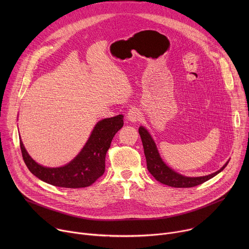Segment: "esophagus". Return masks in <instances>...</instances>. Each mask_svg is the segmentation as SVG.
<instances>
[{"instance_id": "34e87169", "label": "esophagus", "mask_w": 249, "mask_h": 249, "mask_svg": "<svg viewBox=\"0 0 249 249\" xmlns=\"http://www.w3.org/2000/svg\"><path fill=\"white\" fill-rule=\"evenodd\" d=\"M141 118V112L139 109L137 108H131L129 109L128 113H127V119L133 123L139 121Z\"/></svg>"}]
</instances>
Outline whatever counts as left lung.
<instances>
[{
  "instance_id": "obj_1",
  "label": "left lung",
  "mask_w": 249,
  "mask_h": 249,
  "mask_svg": "<svg viewBox=\"0 0 249 249\" xmlns=\"http://www.w3.org/2000/svg\"><path fill=\"white\" fill-rule=\"evenodd\" d=\"M139 134L142 139V143H143L148 170L158 181L171 187L188 188V187H194L199 184H202L207 180L213 178V177L216 176L218 173H220L228 165L230 161L228 160L225 163V165L221 167V169L209 175L198 176V177L184 176L178 172L174 171L172 168L166 165V163L160 158V155L158 151L154 139L152 138L151 134L145 127L140 126Z\"/></svg>"
}]
</instances>
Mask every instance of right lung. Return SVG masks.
<instances>
[{"instance_id":"1","label":"right lung","mask_w":249,"mask_h":249,"mask_svg":"<svg viewBox=\"0 0 249 249\" xmlns=\"http://www.w3.org/2000/svg\"><path fill=\"white\" fill-rule=\"evenodd\" d=\"M123 115L98 121L78 156L60 167H47L35 161L19 140L23 160L29 171L40 180L58 187L82 188L91 185L104 173L105 156L114 135L123 127Z\"/></svg>"}]
</instances>
